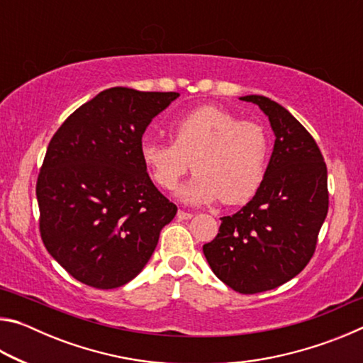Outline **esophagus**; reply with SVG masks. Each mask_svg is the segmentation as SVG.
I'll list each match as a JSON object with an SVG mask.
<instances>
[{"label": "esophagus", "mask_w": 363, "mask_h": 363, "mask_svg": "<svg viewBox=\"0 0 363 363\" xmlns=\"http://www.w3.org/2000/svg\"><path fill=\"white\" fill-rule=\"evenodd\" d=\"M192 216H194L192 213H187V211H184V210L177 211V218H179L181 220H189V219H192Z\"/></svg>", "instance_id": "obj_1"}]
</instances>
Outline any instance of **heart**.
I'll return each instance as SVG.
<instances>
[{
  "label": "heart",
  "instance_id": "b5f03b06",
  "mask_svg": "<svg viewBox=\"0 0 363 363\" xmlns=\"http://www.w3.org/2000/svg\"><path fill=\"white\" fill-rule=\"evenodd\" d=\"M169 136L171 144L144 140L140 158L163 190H174L192 167L195 176L177 190L186 203L220 199L238 205L261 189L270 144L257 123L240 121L218 107H200L171 123Z\"/></svg>",
  "mask_w": 363,
  "mask_h": 363
}]
</instances>
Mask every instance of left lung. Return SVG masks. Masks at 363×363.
<instances>
[{
  "instance_id": "8db88e82",
  "label": "left lung",
  "mask_w": 363,
  "mask_h": 363,
  "mask_svg": "<svg viewBox=\"0 0 363 363\" xmlns=\"http://www.w3.org/2000/svg\"><path fill=\"white\" fill-rule=\"evenodd\" d=\"M240 101L266 113L274 150L261 189L240 211L220 218L203 253L219 280L253 294L284 285L311 261L328 213L327 164L314 138L285 107L257 94Z\"/></svg>"
}]
</instances>
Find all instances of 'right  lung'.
I'll return each instance as SVG.
<instances>
[{"label":"right lung","mask_w":363,"mask_h":363,"mask_svg":"<svg viewBox=\"0 0 363 363\" xmlns=\"http://www.w3.org/2000/svg\"><path fill=\"white\" fill-rule=\"evenodd\" d=\"M179 93L110 88L54 134L36 182L43 243L73 279L112 290L149 262L177 206L153 186L140 144Z\"/></svg>","instance_id":"obj_1"}]
</instances>
